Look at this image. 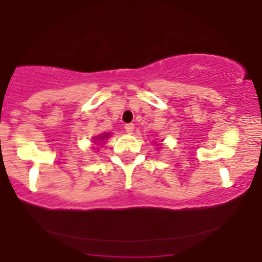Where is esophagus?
<instances>
[{
	"mask_svg": "<svg viewBox=\"0 0 262 262\" xmlns=\"http://www.w3.org/2000/svg\"><path fill=\"white\" fill-rule=\"evenodd\" d=\"M133 130H134V124H126V125H125L126 133L132 134V133H133Z\"/></svg>",
	"mask_w": 262,
	"mask_h": 262,
	"instance_id": "1",
	"label": "esophagus"
}]
</instances>
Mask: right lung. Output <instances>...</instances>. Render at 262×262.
<instances>
[{
    "mask_svg": "<svg viewBox=\"0 0 262 262\" xmlns=\"http://www.w3.org/2000/svg\"><path fill=\"white\" fill-rule=\"evenodd\" d=\"M112 137V133H102V134H99V136L94 137V144H96V146L99 147H102L105 143H106L107 139Z\"/></svg>",
    "mask_w": 262,
    "mask_h": 262,
    "instance_id": "add662e5",
    "label": "right lung"
}]
</instances>
